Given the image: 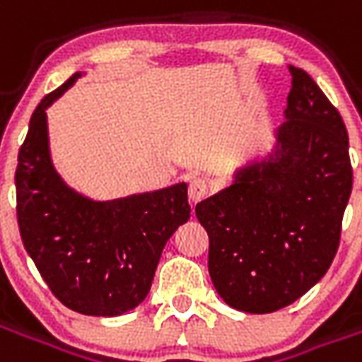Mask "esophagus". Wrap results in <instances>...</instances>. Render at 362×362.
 <instances>
[{
    "label": "esophagus",
    "instance_id": "obj_1",
    "mask_svg": "<svg viewBox=\"0 0 362 362\" xmlns=\"http://www.w3.org/2000/svg\"><path fill=\"white\" fill-rule=\"evenodd\" d=\"M188 194L192 202H199V199H204V197H207V194H209V182L205 180L204 176H196V178H192L188 186Z\"/></svg>",
    "mask_w": 362,
    "mask_h": 362
}]
</instances>
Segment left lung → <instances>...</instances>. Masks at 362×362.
Here are the masks:
<instances>
[{"label":"left lung","mask_w":362,"mask_h":362,"mask_svg":"<svg viewBox=\"0 0 362 362\" xmlns=\"http://www.w3.org/2000/svg\"><path fill=\"white\" fill-rule=\"evenodd\" d=\"M279 157L196 205L209 275L236 310L267 314L314 287L339 248L353 168L343 118L310 75L288 66Z\"/></svg>","instance_id":"8db88e82"}]
</instances>
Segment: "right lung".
Segmentation results:
<instances>
[{"label": "right lung", "instance_id": "1", "mask_svg": "<svg viewBox=\"0 0 362 362\" xmlns=\"http://www.w3.org/2000/svg\"><path fill=\"white\" fill-rule=\"evenodd\" d=\"M77 77L33 112L15 170L17 223L25 250L59 303L89 316H118L147 296L166 240L189 219L188 186L110 204L67 188L50 163L46 108Z\"/></svg>", "mask_w": 362, "mask_h": 362}]
</instances>
